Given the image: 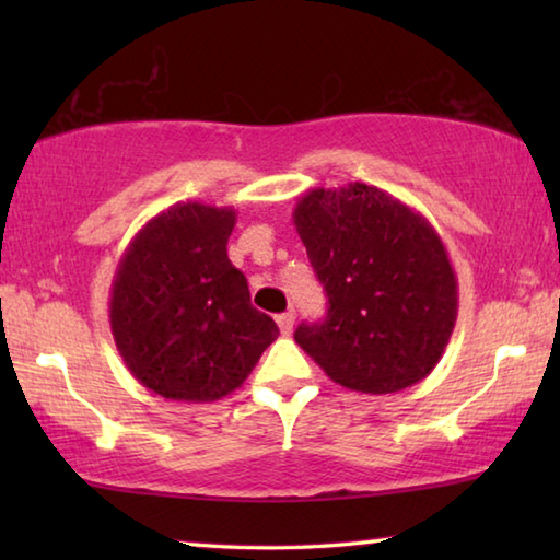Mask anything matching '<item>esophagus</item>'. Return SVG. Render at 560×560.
Listing matches in <instances>:
<instances>
[{
    "instance_id": "obj_1",
    "label": "esophagus",
    "mask_w": 560,
    "mask_h": 560,
    "mask_svg": "<svg viewBox=\"0 0 560 560\" xmlns=\"http://www.w3.org/2000/svg\"><path fill=\"white\" fill-rule=\"evenodd\" d=\"M277 324H279V330L283 336H289L291 330H293V324H296V314H293V311H287V314H281V316H277Z\"/></svg>"
}]
</instances>
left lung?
<instances>
[{
  "label": "left lung",
  "mask_w": 560,
  "mask_h": 560,
  "mask_svg": "<svg viewBox=\"0 0 560 560\" xmlns=\"http://www.w3.org/2000/svg\"><path fill=\"white\" fill-rule=\"evenodd\" d=\"M293 224L328 296L296 343L355 393L405 390L432 373L457 320V277L434 226L365 183L316 187Z\"/></svg>",
  "instance_id": "1"
}]
</instances>
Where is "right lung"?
<instances>
[{"label":"right lung","mask_w":560,"mask_h":560,"mask_svg":"<svg viewBox=\"0 0 560 560\" xmlns=\"http://www.w3.org/2000/svg\"><path fill=\"white\" fill-rule=\"evenodd\" d=\"M232 207L177 202L132 236L110 287V330L136 381L179 402L236 390L279 336L226 257Z\"/></svg>","instance_id":"obj_1"}]
</instances>
